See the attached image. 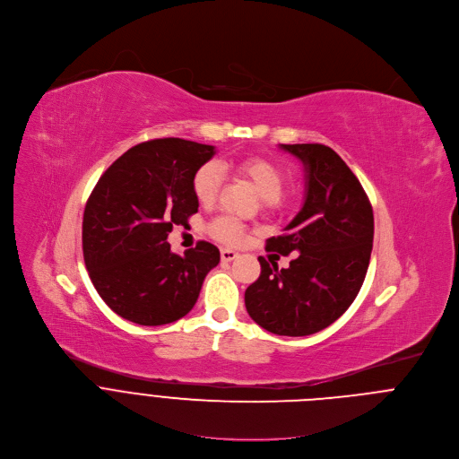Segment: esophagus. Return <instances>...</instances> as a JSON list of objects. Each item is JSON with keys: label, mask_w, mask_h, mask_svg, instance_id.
Here are the masks:
<instances>
[{"label": "esophagus", "mask_w": 459, "mask_h": 459, "mask_svg": "<svg viewBox=\"0 0 459 459\" xmlns=\"http://www.w3.org/2000/svg\"><path fill=\"white\" fill-rule=\"evenodd\" d=\"M220 255H221V261H225V263H230V261H234V259L239 257V254L234 252V250H230V248H221Z\"/></svg>", "instance_id": "34e87169"}]
</instances>
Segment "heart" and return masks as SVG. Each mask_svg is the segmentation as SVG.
I'll return each instance as SVG.
<instances>
[{"label":"heart","mask_w":459,"mask_h":459,"mask_svg":"<svg viewBox=\"0 0 459 459\" xmlns=\"http://www.w3.org/2000/svg\"><path fill=\"white\" fill-rule=\"evenodd\" d=\"M220 168H229L227 162H220ZM220 168L214 162H207L200 166L193 177V195L202 205H211L220 191ZM230 168L243 177L247 182L252 184L255 193L263 198V204L266 209L275 211L284 207L290 198L291 191L282 189L284 184V171L282 168L273 162L272 159L261 157V155H247L238 159L236 162L230 164ZM209 234L225 245H239L243 241V227L229 216H220L216 218L211 227Z\"/></svg>","instance_id":"obj_1"}]
</instances>
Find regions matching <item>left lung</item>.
<instances>
[{
  "mask_svg": "<svg viewBox=\"0 0 459 459\" xmlns=\"http://www.w3.org/2000/svg\"><path fill=\"white\" fill-rule=\"evenodd\" d=\"M302 160L306 200L266 250L295 254L288 268L259 257L245 291L250 318L279 336H309L336 322L358 297L372 254V204L345 160L325 144H281Z\"/></svg>",
  "mask_w": 459,
  "mask_h": 459,
  "instance_id": "1",
  "label": "left lung"
}]
</instances>
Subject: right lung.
I'll return each mask as SVG.
<instances>
[{
  "mask_svg": "<svg viewBox=\"0 0 459 459\" xmlns=\"http://www.w3.org/2000/svg\"><path fill=\"white\" fill-rule=\"evenodd\" d=\"M214 146L178 137L152 139L116 159L94 186L82 223L89 277L103 302L139 325L186 316L220 250L198 241L173 254L168 234L198 212L193 177Z\"/></svg>",
  "mask_w": 459,
  "mask_h": 459,
  "instance_id": "right-lung-1",
  "label": "right lung"
}]
</instances>
